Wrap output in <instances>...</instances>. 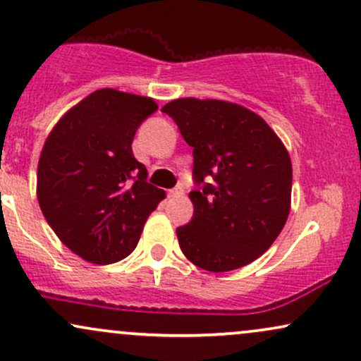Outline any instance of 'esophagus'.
Returning <instances> with one entry per match:
<instances>
[{
	"label": "esophagus",
	"instance_id": "obj_1",
	"mask_svg": "<svg viewBox=\"0 0 361 361\" xmlns=\"http://www.w3.org/2000/svg\"><path fill=\"white\" fill-rule=\"evenodd\" d=\"M185 190L181 188V186H176V188H171L168 190V197H181L183 195Z\"/></svg>",
	"mask_w": 361,
	"mask_h": 361
}]
</instances>
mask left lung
Listing matches in <instances>:
<instances>
[{
	"instance_id": "8db88e82",
	"label": "left lung",
	"mask_w": 361,
	"mask_h": 361,
	"mask_svg": "<svg viewBox=\"0 0 361 361\" xmlns=\"http://www.w3.org/2000/svg\"><path fill=\"white\" fill-rule=\"evenodd\" d=\"M161 110L193 147V217L176 229L183 255L214 273L258 259L290 212L292 161L283 142L238 103L178 98Z\"/></svg>"
}]
</instances>
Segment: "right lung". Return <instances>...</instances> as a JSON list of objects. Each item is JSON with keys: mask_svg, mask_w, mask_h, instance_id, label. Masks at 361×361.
<instances>
[{"mask_svg": "<svg viewBox=\"0 0 361 361\" xmlns=\"http://www.w3.org/2000/svg\"><path fill=\"white\" fill-rule=\"evenodd\" d=\"M152 98L97 90L62 115L45 139L37 200L54 233L88 263L110 264L137 246L147 217L166 197L147 183L132 152Z\"/></svg>", "mask_w": 361, "mask_h": 361, "instance_id": "right-lung-1", "label": "right lung"}]
</instances>
